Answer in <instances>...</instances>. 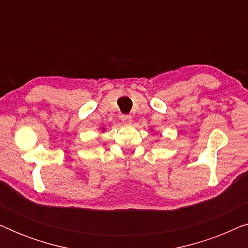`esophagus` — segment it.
Returning <instances> with one entry per match:
<instances>
[{
    "instance_id": "obj_1",
    "label": "esophagus",
    "mask_w": 248,
    "mask_h": 248,
    "mask_svg": "<svg viewBox=\"0 0 248 248\" xmlns=\"http://www.w3.org/2000/svg\"><path fill=\"white\" fill-rule=\"evenodd\" d=\"M121 120L124 124H126V125L132 124V116H131V115H122Z\"/></svg>"
}]
</instances>
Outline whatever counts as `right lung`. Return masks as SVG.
Masks as SVG:
<instances>
[{
	"label": "right lung",
	"mask_w": 248,
	"mask_h": 248,
	"mask_svg": "<svg viewBox=\"0 0 248 248\" xmlns=\"http://www.w3.org/2000/svg\"><path fill=\"white\" fill-rule=\"evenodd\" d=\"M105 131V127H103V128H101V132H104Z\"/></svg>",
	"instance_id": "1"
}]
</instances>
